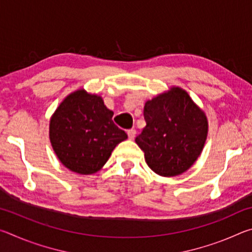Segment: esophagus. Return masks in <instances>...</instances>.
Instances as JSON below:
<instances>
[{"instance_id":"34e87169","label":"esophagus","mask_w":252,"mask_h":252,"mask_svg":"<svg viewBox=\"0 0 252 252\" xmlns=\"http://www.w3.org/2000/svg\"><path fill=\"white\" fill-rule=\"evenodd\" d=\"M135 133H136V131H135L134 129H130V130H127V136H129V139H130V140H133V139H134Z\"/></svg>"}]
</instances>
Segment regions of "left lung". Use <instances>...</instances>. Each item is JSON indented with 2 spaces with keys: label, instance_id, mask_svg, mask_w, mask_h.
Segmentation results:
<instances>
[{
  "label": "left lung",
  "instance_id": "left-lung-1",
  "mask_svg": "<svg viewBox=\"0 0 252 252\" xmlns=\"http://www.w3.org/2000/svg\"><path fill=\"white\" fill-rule=\"evenodd\" d=\"M147 126L135 138L149 167L162 177L186 172L201 153L208 134L203 111L178 87L144 104Z\"/></svg>",
  "mask_w": 252,
  "mask_h": 252
}]
</instances>
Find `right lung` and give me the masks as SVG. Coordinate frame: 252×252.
Here are the masks:
<instances>
[{"label": "right lung", "instance_id": "right-lung-1", "mask_svg": "<svg viewBox=\"0 0 252 252\" xmlns=\"http://www.w3.org/2000/svg\"><path fill=\"white\" fill-rule=\"evenodd\" d=\"M102 97L81 89L67 95L50 120V141L61 163L80 174L99 171L127 138Z\"/></svg>", "mask_w": 252, "mask_h": 252}]
</instances>
